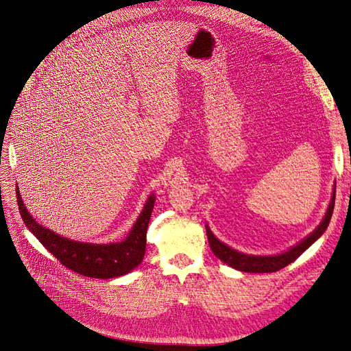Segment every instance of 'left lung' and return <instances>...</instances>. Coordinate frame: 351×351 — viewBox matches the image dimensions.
Wrapping results in <instances>:
<instances>
[{"label":"left lung","mask_w":351,"mask_h":351,"mask_svg":"<svg viewBox=\"0 0 351 351\" xmlns=\"http://www.w3.org/2000/svg\"><path fill=\"white\" fill-rule=\"evenodd\" d=\"M334 201H336V188L332 189V195H331V201L330 205L327 208L326 215L323 218V221L319 222V225L315 228V230L304 238L302 241H300L298 243H295L294 247H291L289 250L277 254V255H250V254H243L239 252L231 247H228L226 243L221 242L215 235L212 234V231L209 230V226L206 225V235H208V241L212 252L215 254V256H218L221 261H223L226 265H230L238 271H243V272H276L284 267H287L288 264H291L293 261H295L297 258L306 251L308 247H311L313 243L322 237L327 226L330 223L331 215H332V209H334Z\"/></svg>","instance_id":"8db88e82"}]
</instances>
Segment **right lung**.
<instances>
[{"instance_id": "add662e5", "label": "right lung", "mask_w": 351, "mask_h": 351, "mask_svg": "<svg viewBox=\"0 0 351 351\" xmlns=\"http://www.w3.org/2000/svg\"><path fill=\"white\" fill-rule=\"evenodd\" d=\"M15 191H17V202L21 218L28 231L69 269L79 272L84 277L108 280L126 276L142 263L146 251L147 225L156 199L155 193L149 195L141 215L123 241L112 243H90L69 239L40 225L32 213L27 210L19 186H15Z\"/></svg>"}]
</instances>
